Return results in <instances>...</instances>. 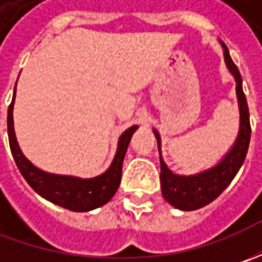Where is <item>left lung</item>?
<instances>
[{
    "label": "left lung",
    "instance_id": "8db88e82",
    "mask_svg": "<svg viewBox=\"0 0 262 262\" xmlns=\"http://www.w3.org/2000/svg\"><path fill=\"white\" fill-rule=\"evenodd\" d=\"M222 46H223V54H225V62L236 81V96L237 103H239V114H241L239 134L233 147L216 166L203 170L196 175H176L166 166V163L163 162L162 155H160V185H162L163 198L170 206L184 210V211L198 210L201 207L210 204L211 201H214L217 196L226 189L227 185L232 182V179L236 176L237 170L241 169L247 157L248 147H249L251 124H249L247 97L242 90V77L237 67L229 55L227 46L225 43H222ZM153 131L157 138L159 151H160V136L156 129Z\"/></svg>",
    "mask_w": 262,
    "mask_h": 262
}]
</instances>
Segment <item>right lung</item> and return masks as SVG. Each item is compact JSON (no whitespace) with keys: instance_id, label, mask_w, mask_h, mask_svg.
Segmentation results:
<instances>
[{"instance_id":"1","label":"right lung","mask_w":262,"mask_h":262,"mask_svg":"<svg viewBox=\"0 0 262 262\" xmlns=\"http://www.w3.org/2000/svg\"><path fill=\"white\" fill-rule=\"evenodd\" d=\"M14 99L15 87L14 96H13L11 105L8 106V115H7L8 141H10V148L14 157L15 165L18 167L20 173L27 181V184L45 200L71 211L83 213V211H90L97 207L105 206L106 203L115 195L116 189L121 184L122 163H124L126 148H128L131 137L138 126L134 125L128 128L122 133V136L119 137L116 155L105 173L96 178H89V179H81L77 176L48 173L37 169L35 165H32L18 147L14 133V121H13Z\"/></svg>"}]
</instances>
